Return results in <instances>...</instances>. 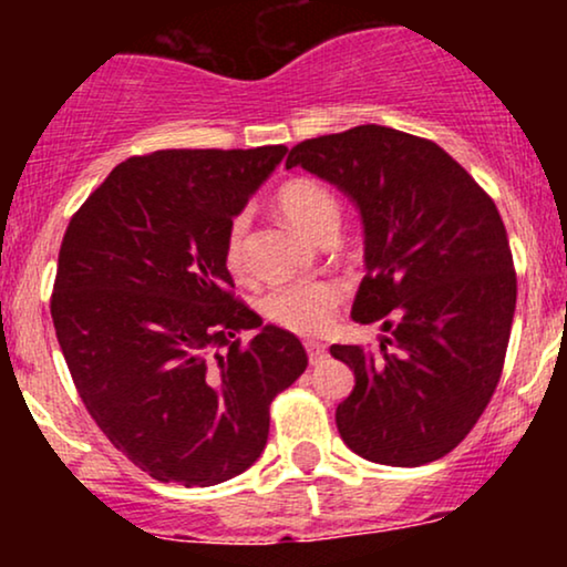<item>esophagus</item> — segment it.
Returning <instances> with one entry per match:
<instances>
[{"label":"esophagus","mask_w":567,"mask_h":567,"mask_svg":"<svg viewBox=\"0 0 567 567\" xmlns=\"http://www.w3.org/2000/svg\"><path fill=\"white\" fill-rule=\"evenodd\" d=\"M306 354H309L311 365H320V362L328 360V349L317 341H306Z\"/></svg>","instance_id":"1"}]
</instances>
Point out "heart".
Returning a JSON list of instances; mask_svg holds the SVG:
<instances>
[{"label":"heart","instance_id":"1","mask_svg":"<svg viewBox=\"0 0 567 567\" xmlns=\"http://www.w3.org/2000/svg\"><path fill=\"white\" fill-rule=\"evenodd\" d=\"M277 210L292 229L306 237L320 239L336 234L338 226V202L330 188L311 178H290L277 188ZM245 234L247 216H237L229 224L224 243V261L229 271L239 275L245 269ZM338 303H341V288L330 279H309V282L282 285L266 292L261 311L269 322L290 330L298 336H317L328 330Z\"/></svg>","mask_w":567,"mask_h":567}]
</instances>
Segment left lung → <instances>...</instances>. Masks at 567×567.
Masks as SVG:
<instances>
[{
    "label": "left lung",
    "mask_w": 567,
    "mask_h": 567,
    "mask_svg": "<svg viewBox=\"0 0 567 567\" xmlns=\"http://www.w3.org/2000/svg\"><path fill=\"white\" fill-rule=\"evenodd\" d=\"M285 167L341 188L365 229L351 317L386 336L381 354L330 347L354 370L341 440L386 466L442 458L483 415L509 343L517 277L496 205L437 143L381 125L298 143Z\"/></svg>",
    "instance_id": "1"
}]
</instances>
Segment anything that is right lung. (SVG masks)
I'll return each mask as SVG.
<instances>
[{"label":"right lung","mask_w":567,"mask_h":567,"mask_svg":"<svg viewBox=\"0 0 567 567\" xmlns=\"http://www.w3.org/2000/svg\"><path fill=\"white\" fill-rule=\"evenodd\" d=\"M288 148L130 157L74 213L53 324L84 408L138 470L207 487L258 461L269 405L306 370L296 336L231 296L234 216ZM256 329L250 344L236 336Z\"/></svg>","instance_id":"obj_1"}]
</instances>
